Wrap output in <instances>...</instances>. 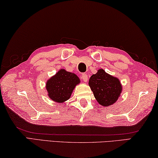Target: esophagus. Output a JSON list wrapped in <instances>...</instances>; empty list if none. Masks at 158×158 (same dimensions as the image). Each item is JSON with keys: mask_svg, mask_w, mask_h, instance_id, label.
<instances>
[{"mask_svg": "<svg viewBox=\"0 0 158 158\" xmlns=\"http://www.w3.org/2000/svg\"><path fill=\"white\" fill-rule=\"evenodd\" d=\"M81 77H82V79L83 80L84 82H87V80H88V77H87V73H82Z\"/></svg>", "mask_w": 158, "mask_h": 158, "instance_id": "34e87169", "label": "esophagus"}]
</instances>
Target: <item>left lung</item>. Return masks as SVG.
Masks as SVG:
<instances>
[{
  "instance_id": "left-lung-1",
  "label": "left lung",
  "mask_w": 158,
  "mask_h": 158,
  "mask_svg": "<svg viewBox=\"0 0 158 158\" xmlns=\"http://www.w3.org/2000/svg\"><path fill=\"white\" fill-rule=\"evenodd\" d=\"M89 85L95 99L103 106L112 105L120 97L122 86L118 78L99 69L89 80Z\"/></svg>"
}]
</instances>
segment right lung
Instances as JSON below:
<instances>
[{
  "label": "right lung",
  "instance_id": "right-lung-1",
  "mask_svg": "<svg viewBox=\"0 0 158 158\" xmlns=\"http://www.w3.org/2000/svg\"><path fill=\"white\" fill-rule=\"evenodd\" d=\"M80 79L76 74L61 69L55 76L52 77L46 84L48 96L56 102H64L68 100Z\"/></svg>",
  "mask_w": 158,
  "mask_h": 158
}]
</instances>
